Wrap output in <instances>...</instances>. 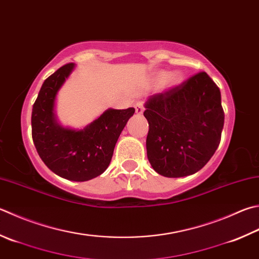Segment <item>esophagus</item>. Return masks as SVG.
Returning <instances> with one entry per match:
<instances>
[{"label":"esophagus","mask_w":259,"mask_h":259,"mask_svg":"<svg viewBox=\"0 0 259 259\" xmlns=\"http://www.w3.org/2000/svg\"><path fill=\"white\" fill-rule=\"evenodd\" d=\"M134 107H135V113H136V114H138V115L143 114V111H144V105H143V102H141V101L136 102Z\"/></svg>","instance_id":"34e87169"}]
</instances>
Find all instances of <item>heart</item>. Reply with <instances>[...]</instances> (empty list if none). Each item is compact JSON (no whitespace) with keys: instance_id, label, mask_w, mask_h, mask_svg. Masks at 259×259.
Segmentation results:
<instances>
[{"instance_id":"heart-1","label":"heart","mask_w":259,"mask_h":259,"mask_svg":"<svg viewBox=\"0 0 259 259\" xmlns=\"http://www.w3.org/2000/svg\"><path fill=\"white\" fill-rule=\"evenodd\" d=\"M165 75H167V74H165L164 72L161 73V74H160V76L162 77V79H163V77H165ZM180 80H182V76H180L179 74H177V73H172V74H170V75L168 76L167 82H168L169 85L172 87V85L178 84L179 82H180Z\"/></svg>"}]
</instances>
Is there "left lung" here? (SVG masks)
<instances>
[{
    "instance_id": "left-lung-1",
    "label": "left lung",
    "mask_w": 259,
    "mask_h": 259,
    "mask_svg": "<svg viewBox=\"0 0 259 259\" xmlns=\"http://www.w3.org/2000/svg\"><path fill=\"white\" fill-rule=\"evenodd\" d=\"M146 153L152 168L169 178L201 170L221 141L224 111L219 87L205 72L149 97Z\"/></svg>"
}]
</instances>
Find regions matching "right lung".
Returning <instances> with one entry per match:
<instances>
[{
	"label": "right lung",
	"mask_w": 259,
	"mask_h": 259,
	"mask_svg": "<svg viewBox=\"0 0 259 259\" xmlns=\"http://www.w3.org/2000/svg\"><path fill=\"white\" fill-rule=\"evenodd\" d=\"M73 69V63L63 65L42 83L32 107V141L39 157L54 174L73 182H87L108 168L117 140L135 109H108L83 130L62 126L54 107L58 90Z\"/></svg>",
	"instance_id": "right-lung-1"
}]
</instances>
